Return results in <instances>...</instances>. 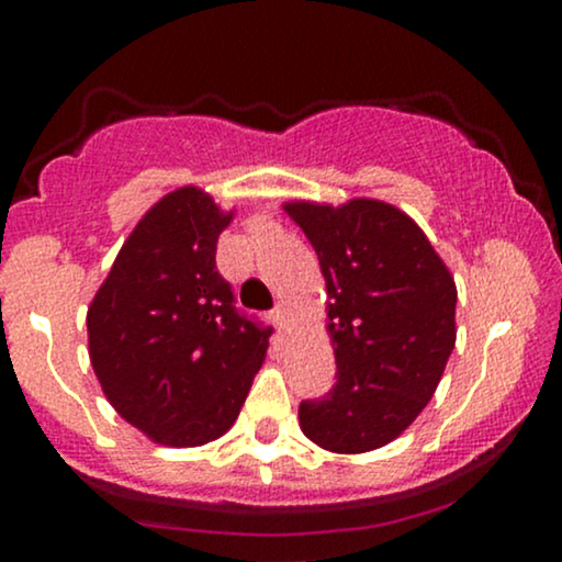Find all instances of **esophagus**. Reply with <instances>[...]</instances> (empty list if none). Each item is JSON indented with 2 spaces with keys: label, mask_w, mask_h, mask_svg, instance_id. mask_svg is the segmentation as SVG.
<instances>
[{
  "label": "esophagus",
  "mask_w": 562,
  "mask_h": 562,
  "mask_svg": "<svg viewBox=\"0 0 562 562\" xmlns=\"http://www.w3.org/2000/svg\"><path fill=\"white\" fill-rule=\"evenodd\" d=\"M272 314H274V322H277V325H280L282 330H285V327H288V306H285V303H277Z\"/></svg>",
  "instance_id": "1"
}]
</instances>
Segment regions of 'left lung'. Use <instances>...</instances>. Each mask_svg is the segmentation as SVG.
I'll list each match as a JSON object with an SVG mask.
<instances>
[{"label":"left lung","mask_w":562,"mask_h":562,"mask_svg":"<svg viewBox=\"0 0 562 562\" xmlns=\"http://www.w3.org/2000/svg\"><path fill=\"white\" fill-rule=\"evenodd\" d=\"M317 250L338 380L301 402L303 436L335 454L391 443L434 398L457 340V285L415 218L375 198L282 205Z\"/></svg>","instance_id":"left-lung-1"}]
</instances>
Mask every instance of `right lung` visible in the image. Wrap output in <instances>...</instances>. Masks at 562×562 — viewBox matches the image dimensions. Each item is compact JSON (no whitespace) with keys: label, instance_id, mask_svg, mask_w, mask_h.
Returning <instances> with one entry per match:
<instances>
[{"label":"right lung","instance_id":"right-lung-1","mask_svg":"<svg viewBox=\"0 0 562 562\" xmlns=\"http://www.w3.org/2000/svg\"><path fill=\"white\" fill-rule=\"evenodd\" d=\"M232 216L195 184L164 195L87 308L102 393L164 447H203L227 434L267 357L272 327L240 317L216 272V243Z\"/></svg>","mask_w":562,"mask_h":562}]
</instances>
